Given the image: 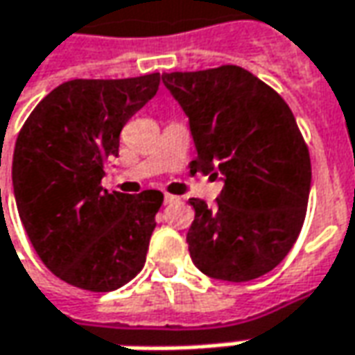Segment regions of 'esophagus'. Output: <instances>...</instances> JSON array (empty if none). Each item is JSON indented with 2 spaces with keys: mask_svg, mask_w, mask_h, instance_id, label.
Segmentation results:
<instances>
[{
  "mask_svg": "<svg viewBox=\"0 0 355 355\" xmlns=\"http://www.w3.org/2000/svg\"><path fill=\"white\" fill-rule=\"evenodd\" d=\"M175 201H178V197H175V195H170V193L164 195V203H166V205H170V203H175Z\"/></svg>",
  "mask_w": 355,
  "mask_h": 355,
  "instance_id": "34e87169",
  "label": "esophagus"
}]
</instances>
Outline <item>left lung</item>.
I'll list each match as a JSON object with an SVG mask.
<instances>
[{
    "label": "left lung",
    "mask_w": 355,
    "mask_h": 355,
    "mask_svg": "<svg viewBox=\"0 0 355 355\" xmlns=\"http://www.w3.org/2000/svg\"><path fill=\"white\" fill-rule=\"evenodd\" d=\"M162 82L189 116L191 172L225 182L213 207L189 199L191 260L223 282L272 272L293 248L311 191V156L291 109L240 66L162 73Z\"/></svg>",
    "instance_id": "8db88e82"
}]
</instances>
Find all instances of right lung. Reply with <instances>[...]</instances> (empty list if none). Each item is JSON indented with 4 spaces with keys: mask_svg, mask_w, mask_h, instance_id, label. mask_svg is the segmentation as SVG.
I'll return each instance as SVG.
<instances>
[{
    "mask_svg": "<svg viewBox=\"0 0 355 355\" xmlns=\"http://www.w3.org/2000/svg\"><path fill=\"white\" fill-rule=\"evenodd\" d=\"M158 85L160 73L64 82L17 137L11 175L21 223L42 263L73 287L115 291L144 268L164 195L109 193L101 178L123 127Z\"/></svg>",
    "mask_w": 355,
    "mask_h": 355,
    "instance_id": "1",
    "label": "right lung"
}]
</instances>
